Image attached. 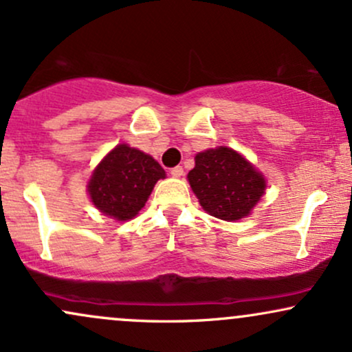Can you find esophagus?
<instances>
[{
    "mask_svg": "<svg viewBox=\"0 0 352 352\" xmlns=\"http://www.w3.org/2000/svg\"><path fill=\"white\" fill-rule=\"evenodd\" d=\"M170 175H172V177H177V179H179V177L184 175V167H180V165H177V167L170 168Z\"/></svg>",
    "mask_w": 352,
    "mask_h": 352,
    "instance_id": "obj_1",
    "label": "esophagus"
}]
</instances>
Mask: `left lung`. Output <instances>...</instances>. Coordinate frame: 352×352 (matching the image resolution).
I'll list each match as a JSON object with an SVG mask.
<instances>
[{
    "label": "left lung",
    "mask_w": 352,
    "mask_h": 352,
    "mask_svg": "<svg viewBox=\"0 0 352 352\" xmlns=\"http://www.w3.org/2000/svg\"><path fill=\"white\" fill-rule=\"evenodd\" d=\"M187 179L205 212L227 221L248 215L266 187L263 175L228 147L197 153Z\"/></svg>",
    "instance_id": "left-lung-1"
}]
</instances>
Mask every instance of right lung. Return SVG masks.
I'll return each instance as SVG.
<instances>
[{"mask_svg": "<svg viewBox=\"0 0 352 352\" xmlns=\"http://www.w3.org/2000/svg\"><path fill=\"white\" fill-rule=\"evenodd\" d=\"M164 168L147 153L120 144L98 165L89 182V195L104 215L131 220L147 201Z\"/></svg>", "mask_w": 352, "mask_h": 352, "instance_id": "1", "label": "right lung"}]
</instances>
